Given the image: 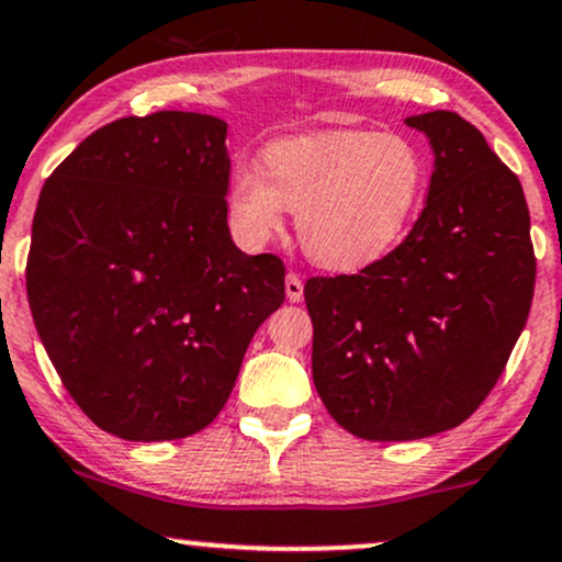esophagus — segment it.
Here are the masks:
<instances>
[{
	"mask_svg": "<svg viewBox=\"0 0 562 562\" xmlns=\"http://www.w3.org/2000/svg\"><path fill=\"white\" fill-rule=\"evenodd\" d=\"M304 296V283L296 273H289L286 276V300L289 302H302Z\"/></svg>",
	"mask_w": 562,
	"mask_h": 562,
	"instance_id": "esophagus-1",
	"label": "esophagus"
}]
</instances>
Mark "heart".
I'll use <instances>...</instances> for the list:
<instances>
[{"label": "heart", "mask_w": 562, "mask_h": 562, "mask_svg": "<svg viewBox=\"0 0 562 562\" xmlns=\"http://www.w3.org/2000/svg\"><path fill=\"white\" fill-rule=\"evenodd\" d=\"M427 161L404 135L362 130L268 143L260 166L234 164L226 216L245 247H262L296 213L304 252L330 270H359L383 258L417 216Z\"/></svg>", "instance_id": "1"}]
</instances>
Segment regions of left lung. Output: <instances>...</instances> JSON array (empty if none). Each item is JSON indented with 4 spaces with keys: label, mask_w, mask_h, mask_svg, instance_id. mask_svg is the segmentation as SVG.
I'll use <instances>...</instances> for the list:
<instances>
[{
    "label": "left lung",
    "mask_w": 562,
    "mask_h": 562,
    "mask_svg": "<svg viewBox=\"0 0 562 562\" xmlns=\"http://www.w3.org/2000/svg\"><path fill=\"white\" fill-rule=\"evenodd\" d=\"M406 124L435 154L417 224L359 273L304 283L317 396L380 442L472 417L521 336L537 276L521 182L480 130L453 112Z\"/></svg>",
    "instance_id": "left-lung-1"
}]
</instances>
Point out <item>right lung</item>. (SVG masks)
Instances as JSON below:
<instances>
[{"instance_id": "right-lung-1", "label": "right lung", "mask_w": 562, "mask_h": 562, "mask_svg": "<svg viewBox=\"0 0 562 562\" xmlns=\"http://www.w3.org/2000/svg\"><path fill=\"white\" fill-rule=\"evenodd\" d=\"M228 169L224 120L156 112L95 130L41 190L27 302L103 432L161 442L211 425L283 304V262L228 234Z\"/></svg>"}]
</instances>
